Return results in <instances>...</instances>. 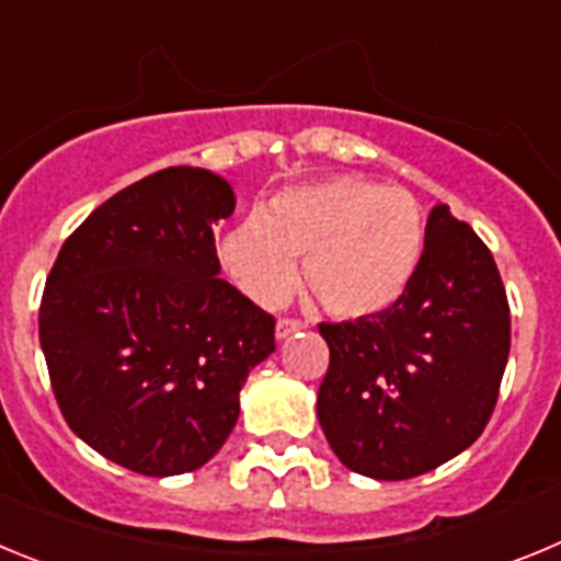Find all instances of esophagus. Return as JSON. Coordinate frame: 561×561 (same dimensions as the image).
Here are the masks:
<instances>
[{
    "label": "esophagus",
    "instance_id": "34e87169",
    "mask_svg": "<svg viewBox=\"0 0 561 561\" xmlns=\"http://www.w3.org/2000/svg\"><path fill=\"white\" fill-rule=\"evenodd\" d=\"M306 329V323H300V320H295V317H280L275 323V336L277 340H284V336L295 334V331Z\"/></svg>",
    "mask_w": 561,
    "mask_h": 561
}]
</instances>
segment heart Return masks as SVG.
I'll use <instances>...</instances> for the list:
<instances>
[{
    "label": "heart",
    "mask_w": 561,
    "mask_h": 561,
    "mask_svg": "<svg viewBox=\"0 0 561 561\" xmlns=\"http://www.w3.org/2000/svg\"><path fill=\"white\" fill-rule=\"evenodd\" d=\"M427 247V221L404 187L331 176L286 187L261 216L225 238V261L241 289L277 306L295 289L297 257L306 286L336 317L385 311L413 284Z\"/></svg>",
    "instance_id": "heart-1"
}]
</instances>
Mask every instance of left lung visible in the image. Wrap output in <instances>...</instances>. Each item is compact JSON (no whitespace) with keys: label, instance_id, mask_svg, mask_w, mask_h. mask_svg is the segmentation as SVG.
Listing matches in <instances>:
<instances>
[{"label":"left lung","instance_id":"obj_1","mask_svg":"<svg viewBox=\"0 0 561 561\" xmlns=\"http://www.w3.org/2000/svg\"><path fill=\"white\" fill-rule=\"evenodd\" d=\"M331 362L317 419L351 472L408 480L472 447L497 404L512 314L492 252L447 205L390 309L320 323Z\"/></svg>","mask_w":561,"mask_h":561}]
</instances>
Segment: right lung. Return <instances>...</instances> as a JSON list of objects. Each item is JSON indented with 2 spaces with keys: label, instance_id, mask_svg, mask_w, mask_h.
<instances>
[{
  "label": "right lung",
  "instance_id": "add662e5",
  "mask_svg": "<svg viewBox=\"0 0 561 561\" xmlns=\"http://www.w3.org/2000/svg\"><path fill=\"white\" fill-rule=\"evenodd\" d=\"M232 210L221 176L165 168L89 213L47 275L38 340L58 408L137 474L205 466L275 351V317L219 277L213 225Z\"/></svg>",
  "mask_w": 561,
  "mask_h": 561
}]
</instances>
